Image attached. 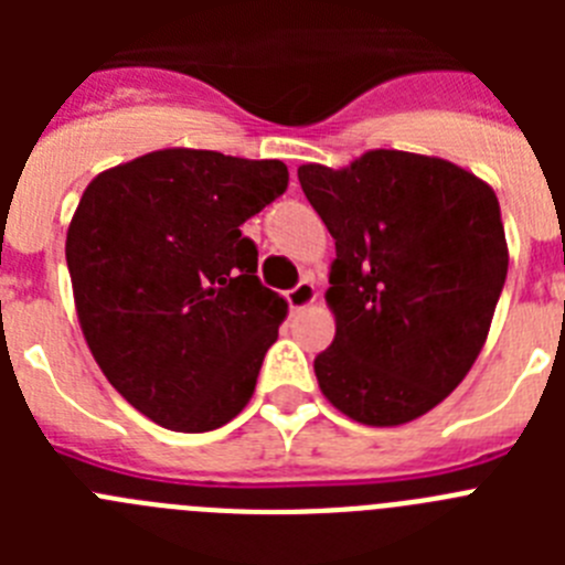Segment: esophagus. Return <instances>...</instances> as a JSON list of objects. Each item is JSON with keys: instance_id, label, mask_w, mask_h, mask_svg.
Listing matches in <instances>:
<instances>
[{"instance_id": "1", "label": "esophagus", "mask_w": 565, "mask_h": 565, "mask_svg": "<svg viewBox=\"0 0 565 565\" xmlns=\"http://www.w3.org/2000/svg\"><path fill=\"white\" fill-rule=\"evenodd\" d=\"M286 299H288V308H291V311H299V308H306V306H311L313 299H317V288H313V279H299L297 286L291 288V291L286 294Z\"/></svg>"}]
</instances>
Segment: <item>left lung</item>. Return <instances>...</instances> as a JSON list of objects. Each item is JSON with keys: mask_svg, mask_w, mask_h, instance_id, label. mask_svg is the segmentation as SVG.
Returning <instances> with one entry per match:
<instances>
[{"mask_svg": "<svg viewBox=\"0 0 565 565\" xmlns=\"http://www.w3.org/2000/svg\"><path fill=\"white\" fill-rule=\"evenodd\" d=\"M297 174L337 239L326 294L337 337L313 359L319 387L353 422H413L456 391L487 342L509 266L495 192L398 149Z\"/></svg>", "mask_w": 565, "mask_h": 565, "instance_id": "obj_1", "label": "left lung"}]
</instances>
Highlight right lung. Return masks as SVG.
Here are the masks:
<instances>
[{"label":"right lung","instance_id":"add662e5","mask_svg":"<svg viewBox=\"0 0 565 565\" xmlns=\"http://www.w3.org/2000/svg\"><path fill=\"white\" fill-rule=\"evenodd\" d=\"M288 189L282 161L161 149L107 169L67 228L78 322L135 411L217 430L248 404L286 299L257 277L239 226Z\"/></svg>","mask_w":565,"mask_h":565}]
</instances>
